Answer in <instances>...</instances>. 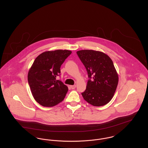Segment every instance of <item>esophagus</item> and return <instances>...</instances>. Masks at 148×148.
Returning a JSON list of instances; mask_svg holds the SVG:
<instances>
[{
	"instance_id": "34e87169",
	"label": "esophagus",
	"mask_w": 148,
	"mask_h": 148,
	"mask_svg": "<svg viewBox=\"0 0 148 148\" xmlns=\"http://www.w3.org/2000/svg\"><path fill=\"white\" fill-rule=\"evenodd\" d=\"M70 87H71V89H73L76 88V85H71V86H70Z\"/></svg>"
}]
</instances>
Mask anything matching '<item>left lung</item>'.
Returning <instances> with one entry per match:
<instances>
[{
    "instance_id": "1",
    "label": "left lung",
    "mask_w": 148,
    "mask_h": 148,
    "mask_svg": "<svg viewBox=\"0 0 148 148\" xmlns=\"http://www.w3.org/2000/svg\"><path fill=\"white\" fill-rule=\"evenodd\" d=\"M77 54L89 78L82 93L84 99L95 106H105L113 98L119 82L112 59L106 53L94 50H80Z\"/></svg>"
}]
</instances>
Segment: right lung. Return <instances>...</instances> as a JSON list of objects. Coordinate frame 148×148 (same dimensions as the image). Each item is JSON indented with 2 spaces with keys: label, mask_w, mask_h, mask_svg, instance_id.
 <instances>
[{
  "label": "right lung",
  "mask_w": 148,
  "mask_h": 148,
  "mask_svg": "<svg viewBox=\"0 0 148 148\" xmlns=\"http://www.w3.org/2000/svg\"><path fill=\"white\" fill-rule=\"evenodd\" d=\"M71 53L62 49L45 51L34 62L28 73V82L34 98L41 106L52 107L64 99L68 88L56 78Z\"/></svg>",
  "instance_id": "right-lung-1"
}]
</instances>
